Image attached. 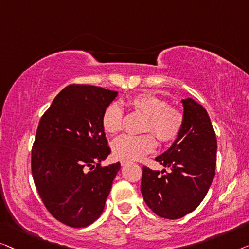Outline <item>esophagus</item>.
Masks as SVG:
<instances>
[{
    "label": "esophagus",
    "instance_id": "34e87169",
    "mask_svg": "<svg viewBox=\"0 0 249 249\" xmlns=\"http://www.w3.org/2000/svg\"><path fill=\"white\" fill-rule=\"evenodd\" d=\"M127 163H129L128 160H122V161H121L122 166H126V164H127Z\"/></svg>",
    "mask_w": 249,
    "mask_h": 249
}]
</instances>
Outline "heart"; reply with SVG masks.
I'll use <instances>...</instances> for the list:
<instances>
[{"mask_svg": "<svg viewBox=\"0 0 249 249\" xmlns=\"http://www.w3.org/2000/svg\"><path fill=\"white\" fill-rule=\"evenodd\" d=\"M128 106L140 111L146 121L144 132H153L160 142H170L177 138L183 126L184 116L177 108L168 106L167 101L152 93H140L127 100ZM101 125L108 134H117L123 127V110L116 103L108 105L101 117ZM157 145L150 133L141 135L125 134L113 142L114 155L122 160H138L152 152Z\"/></svg>", "mask_w": 249, "mask_h": 249, "instance_id": "obj_1", "label": "heart"}]
</instances>
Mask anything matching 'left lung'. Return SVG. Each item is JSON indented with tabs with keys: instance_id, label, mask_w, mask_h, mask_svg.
Segmentation results:
<instances>
[{
	"instance_id": "8db88e82",
	"label": "left lung",
	"mask_w": 249,
	"mask_h": 249,
	"mask_svg": "<svg viewBox=\"0 0 249 249\" xmlns=\"http://www.w3.org/2000/svg\"><path fill=\"white\" fill-rule=\"evenodd\" d=\"M184 122L170 148L158 156V171L143 167L141 193L146 205L164 219H179L193 212L215 175L216 138L205 108L192 98L181 99Z\"/></svg>"
}]
</instances>
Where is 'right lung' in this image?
I'll return each instance as SVG.
<instances>
[{
  "label": "right lung",
  "mask_w": 249,
  "mask_h": 249,
  "mask_svg": "<svg viewBox=\"0 0 249 249\" xmlns=\"http://www.w3.org/2000/svg\"><path fill=\"white\" fill-rule=\"evenodd\" d=\"M117 91L72 85L40 118L31 171L41 201L58 221L83 228L99 218L121 163L100 167L110 153L101 117Z\"/></svg>",
  "instance_id": "1"
}]
</instances>
